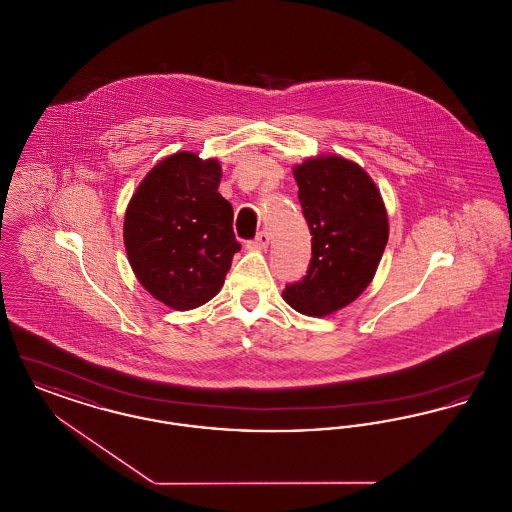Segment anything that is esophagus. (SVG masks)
Returning <instances> with one entry per match:
<instances>
[{
    "label": "esophagus",
    "instance_id": "obj_1",
    "mask_svg": "<svg viewBox=\"0 0 512 512\" xmlns=\"http://www.w3.org/2000/svg\"><path fill=\"white\" fill-rule=\"evenodd\" d=\"M268 242H270V236H268L267 230H263V232H259L257 234V238L251 242V247H255V249H265L267 247Z\"/></svg>",
    "mask_w": 512,
    "mask_h": 512
}]
</instances>
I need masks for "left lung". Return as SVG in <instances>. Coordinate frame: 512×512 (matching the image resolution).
I'll return each instance as SVG.
<instances>
[{
	"instance_id": "left-lung-1",
	"label": "left lung",
	"mask_w": 512,
	"mask_h": 512,
	"mask_svg": "<svg viewBox=\"0 0 512 512\" xmlns=\"http://www.w3.org/2000/svg\"><path fill=\"white\" fill-rule=\"evenodd\" d=\"M293 178L313 257L307 276L282 297L301 315L328 317L372 282L390 236L388 211L368 172L340 155L309 157L293 167Z\"/></svg>"
}]
</instances>
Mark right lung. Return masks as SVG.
Returning <instances> with one entry per match:
<instances>
[{"label":"right lung","instance_id":"obj_1","mask_svg":"<svg viewBox=\"0 0 512 512\" xmlns=\"http://www.w3.org/2000/svg\"><path fill=\"white\" fill-rule=\"evenodd\" d=\"M220 178L217 159L178 151L147 172L128 201V263L144 290L174 311L211 301L240 251Z\"/></svg>","mask_w":512,"mask_h":512}]
</instances>
